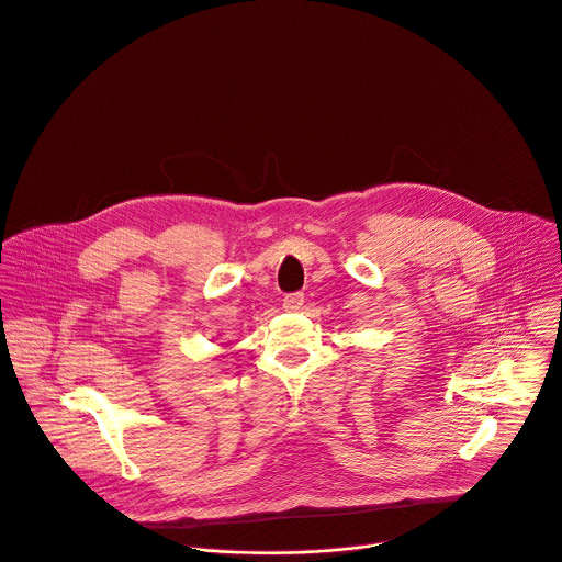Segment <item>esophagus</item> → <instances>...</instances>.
Listing matches in <instances>:
<instances>
[{
	"label": "esophagus",
	"mask_w": 562,
	"mask_h": 562,
	"mask_svg": "<svg viewBox=\"0 0 562 562\" xmlns=\"http://www.w3.org/2000/svg\"><path fill=\"white\" fill-rule=\"evenodd\" d=\"M303 303H305V296H303L301 292L288 294V296L283 299V310H285V312H299V310L303 307Z\"/></svg>",
	"instance_id": "obj_1"
}]
</instances>
